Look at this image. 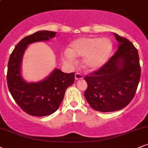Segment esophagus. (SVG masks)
Segmentation results:
<instances>
[{
	"instance_id": "1",
	"label": "esophagus",
	"mask_w": 148,
	"mask_h": 148,
	"mask_svg": "<svg viewBox=\"0 0 148 148\" xmlns=\"http://www.w3.org/2000/svg\"><path fill=\"white\" fill-rule=\"evenodd\" d=\"M84 78V76L82 75L80 73H76L75 74V79L76 80H79V79H82Z\"/></svg>"
}]
</instances>
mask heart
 <instances>
[{
    "mask_svg": "<svg viewBox=\"0 0 148 148\" xmlns=\"http://www.w3.org/2000/svg\"><path fill=\"white\" fill-rule=\"evenodd\" d=\"M113 46L107 38L83 37L73 41L64 58L68 62H73L74 58L84 57V67L89 71L101 68L111 55Z\"/></svg>",
    "mask_w": 148,
    "mask_h": 148,
    "instance_id": "b5f03b06",
    "label": "heart"
}]
</instances>
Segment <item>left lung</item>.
<instances>
[{"label":"left lung","instance_id":"left-lung-1","mask_svg":"<svg viewBox=\"0 0 148 148\" xmlns=\"http://www.w3.org/2000/svg\"><path fill=\"white\" fill-rule=\"evenodd\" d=\"M114 34L118 51L101 68L85 76L88 88L85 97L93 109L118 111L133 99L140 78L138 53L125 37Z\"/></svg>","mask_w":148,"mask_h":148}]
</instances>
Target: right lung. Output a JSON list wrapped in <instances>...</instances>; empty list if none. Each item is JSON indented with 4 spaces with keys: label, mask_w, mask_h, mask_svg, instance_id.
Wrapping results in <instances>:
<instances>
[{
    "label": "right lung",
    "mask_w": 148,
    "mask_h": 148,
    "mask_svg": "<svg viewBox=\"0 0 148 148\" xmlns=\"http://www.w3.org/2000/svg\"><path fill=\"white\" fill-rule=\"evenodd\" d=\"M56 32L42 30L23 38L10 55L7 82L13 99L18 106L33 116H47L56 111L69 86L74 84V73H64L55 69L48 77L37 83H27L21 74L22 58L27 46L33 42L47 41Z\"/></svg>",
    "instance_id": "add662e5"
}]
</instances>
